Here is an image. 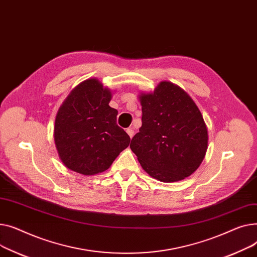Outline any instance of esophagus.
<instances>
[{
	"instance_id": "34e87169",
	"label": "esophagus",
	"mask_w": 257,
	"mask_h": 257,
	"mask_svg": "<svg viewBox=\"0 0 257 257\" xmlns=\"http://www.w3.org/2000/svg\"><path fill=\"white\" fill-rule=\"evenodd\" d=\"M126 133H127V135L130 136V138H131V139L134 137V135H135L134 130H132V128H127V130H126Z\"/></svg>"
}]
</instances>
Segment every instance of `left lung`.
Segmentation results:
<instances>
[{"label":"left lung","instance_id":"left-lung-1","mask_svg":"<svg viewBox=\"0 0 257 257\" xmlns=\"http://www.w3.org/2000/svg\"><path fill=\"white\" fill-rule=\"evenodd\" d=\"M142 126L131 149L142 168L163 183L197 170L207 149V128L197 105L184 90L161 82L154 93H141Z\"/></svg>","mask_w":257,"mask_h":257}]
</instances>
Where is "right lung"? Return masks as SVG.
Returning <instances> with one entry per match:
<instances>
[{
  "label": "right lung",
  "mask_w": 257,
  "mask_h": 257,
  "mask_svg": "<svg viewBox=\"0 0 257 257\" xmlns=\"http://www.w3.org/2000/svg\"><path fill=\"white\" fill-rule=\"evenodd\" d=\"M112 94L96 79L75 87L60 107L54 139L60 160L72 171L93 175L105 171L131 141L116 123Z\"/></svg>",
  "instance_id": "right-lung-1"
}]
</instances>
